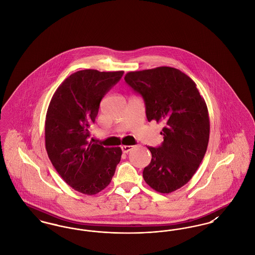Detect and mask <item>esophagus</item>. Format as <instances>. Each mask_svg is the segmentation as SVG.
<instances>
[{
    "instance_id": "1",
    "label": "esophagus",
    "mask_w": 255,
    "mask_h": 255,
    "mask_svg": "<svg viewBox=\"0 0 255 255\" xmlns=\"http://www.w3.org/2000/svg\"><path fill=\"white\" fill-rule=\"evenodd\" d=\"M133 146L132 145H122V150L123 153H128L129 151H131L133 149Z\"/></svg>"
}]
</instances>
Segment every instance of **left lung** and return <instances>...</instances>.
Segmentation results:
<instances>
[{
  "label": "left lung",
  "instance_id": "1",
  "mask_svg": "<svg viewBox=\"0 0 255 255\" xmlns=\"http://www.w3.org/2000/svg\"><path fill=\"white\" fill-rule=\"evenodd\" d=\"M124 79L143 97L148 122L164 123L162 144L148 147L152 159L143 179L168 194L191 180L205 157L210 130L206 101L194 81L175 68L130 72Z\"/></svg>",
  "mask_w": 255,
  "mask_h": 255
}]
</instances>
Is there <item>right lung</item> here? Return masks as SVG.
Returning <instances> with one entry per match:
<instances>
[{"label":"right lung","instance_id":"obj_1","mask_svg":"<svg viewBox=\"0 0 255 255\" xmlns=\"http://www.w3.org/2000/svg\"><path fill=\"white\" fill-rule=\"evenodd\" d=\"M123 71L83 70L66 78L51 97L45 122L49 159L74 190L95 195L109 185L121 161L122 148L89 141L102 97L122 78Z\"/></svg>","mask_w":255,"mask_h":255}]
</instances>
